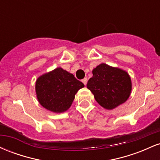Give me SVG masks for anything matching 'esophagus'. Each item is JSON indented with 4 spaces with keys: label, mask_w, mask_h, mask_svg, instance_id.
I'll list each match as a JSON object with an SVG mask.
<instances>
[{
    "label": "esophagus",
    "mask_w": 160,
    "mask_h": 160,
    "mask_svg": "<svg viewBox=\"0 0 160 160\" xmlns=\"http://www.w3.org/2000/svg\"><path fill=\"white\" fill-rule=\"evenodd\" d=\"M87 81H88V80H87V78H84V79H82V82H83V84L84 85H86V83H87Z\"/></svg>",
    "instance_id": "obj_1"
}]
</instances>
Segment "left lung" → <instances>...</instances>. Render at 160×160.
I'll return each mask as SVG.
<instances>
[{
	"instance_id": "1",
	"label": "left lung",
	"mask_w": 160,
	"mask_h": 160,
	"mask_svg": "<svg viewBox=\"0 0 160 160\" xmlns=\"http://www.w3.org/2000/svg\"><path fill=\"white\" fill-rule=\"evenodd\" d=\"M92 74L86 86L102 107L112 110L127 101L132 81L126 71L102 63L92 70Z\"/></svg>"
}]
</instances>
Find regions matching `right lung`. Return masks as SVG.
Returning <instances> with one entry per match:
<instances>
[{
  "label": "right lung",
  "instance_id": "1",
  "mask_svg": "<svg viewBox=\"0 0 160 160\" xmlns=\"http://www.w3.org/2000/svg\"><path fill=\"white\" fill-rule=\"evenodd\" d=\"M83 86L72 74L57 68L38 78L35 91L43 108L53 113H62L71 107L76 93Z\"/></svg>",
  "mask_w": 160,
  "mask_h": 160
}]
</instances>
